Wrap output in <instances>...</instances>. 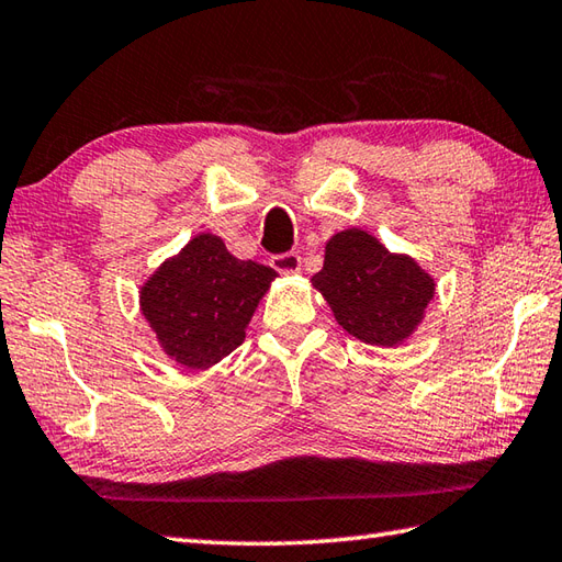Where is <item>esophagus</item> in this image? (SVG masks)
Listing matches in <instances>:
<instances>
[{"mask_svg": "<svg viewBox=\"0 0 562 562\" xmlns=\"http://www.w3.org/2000/svg\"><path fill=\"white\" fill-rule=\"evenodd\" d=\"M270 266L282 274H290V272H296L302 268V258L296 256V252H282V256L270 258Z\"/></svg>", "mask_w": 562, "mask_h": 562, "instance_id": "esophagus-1", "label": "esophagus"}]
</instances>
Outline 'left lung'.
Returning <instances> with one entry per match:
<instances>
[{
	"label": "left lung",
	"instance_id": "1",
	"mask_svg": "<svg viewBox=\"0 0 562 562\" xmlns=\"http://www.w3.org/2000/svg\"><path fill=\"white\" fill-rule=\"evenodd\" d=\"M336 322L370 346H400L422 324L436 282L419 262L390 252L375 236L346 228L331 236L312 278Z\"/></svg>",
	"mask_w": 562,
	"mask_h": 562
}]
</instances>
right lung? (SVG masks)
Returning a JSON list of instances; mask_svg holds the SVG:
<instances>
[{
    "instance_id": "right-lung-1",
    "label": "right lung",
    "mask_w": 562,
    "mask_h": 562,
    "mask_svg": "<svg viewBox=\"0 0 562 562\" xmlns=\"http://www.w3.org/2000/svg\"><path fill=\"white\" fill-rule=\"evenodd\" d=\"M274 278L272 268L231 256L218 236L200 234L146 280L140 312L165 356L206 370L244 344Z\"/></svg>"
}]
</instances>
